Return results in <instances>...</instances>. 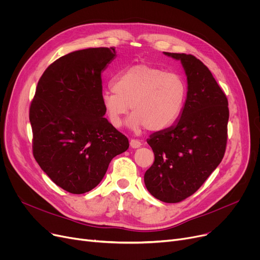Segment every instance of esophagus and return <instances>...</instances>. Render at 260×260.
<instances>
[{
  "instance_id": "1",
  "label": "esophagus",
  "mask_w": 260,
  "mask_h": 260,
  "mask_svg": "<svg viewBox=\"0 0 260 260\" xmlns=\"http://www.w3.org/2000/svg\"><path fill=\"white\" fill-rule=\"evenodd\" d=\"M129 144H131V147H133V148H138V147H140L142 145V143L139 140H137V139H132Z\"/></svg>"
}]
</instances>
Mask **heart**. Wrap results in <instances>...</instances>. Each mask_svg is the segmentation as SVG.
<instances>
[{"label":"heart","instance_id":"heart-1","mask_svg":"<svg viewBox=\"0 0 260 260\" xmlns=\"http://www.w3.org/2000/svg\"><path fill=\"white\" fill-rule=\"evenodd\" d=\"M187 93L182 76L158 66L140 63L123 70L114 78L113 87L102 92L101 101L109 122L116 127L131 108L132 128L161 131L178 119Z\"/></svg>","mask_w":260,"mask_h":260}]
</instances>
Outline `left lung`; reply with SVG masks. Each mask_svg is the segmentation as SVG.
Instances as JSON below:
<instances>
[{
	"label": "left lung",
	"instance_id": "8db88e82",
	"mask_svg": "<svg viewBox=\"0 0 260 260\" xmlns=\"http://www.w3.org/2000/svg\"><path fill=\"white\" fill-rule=\"evenodd\" d=\"M180 60L187 77L181 117L147 139L155 161L144 174L155 198L177 203L192 196L221 162L228 141V98L209 68L193 54L165 52Z\"/></svg>",
	"mask_w": 260,
	"mask_h": 260
}]
</instances>
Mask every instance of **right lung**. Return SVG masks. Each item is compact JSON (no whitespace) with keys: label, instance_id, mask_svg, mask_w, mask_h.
<instances>
[{"label":"right lung","instance_id":"add662e5","mask_svg":"<svg viewBox=\"0 0 260 260\" xmlns=\"http://www.w3.org/2000/svg\"><path fill=\"white\" fill-rule=\"evenodd\" d=\"M114 47L71 52L41 76L29 107L32 154L58 186L84 194L97 186L128 139L103 116L101 74Z\"/></svg>","mask_w":260,"mask_h":260}]
</instances>
